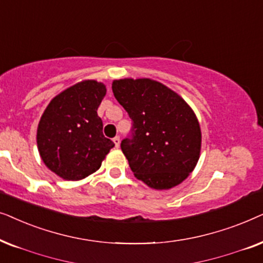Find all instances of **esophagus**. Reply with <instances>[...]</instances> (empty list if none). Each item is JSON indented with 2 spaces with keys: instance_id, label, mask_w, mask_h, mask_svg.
I'll return each instance as SVG.
<instances>
[{
  "instance_id": "obj_1",
  "label": "esophagus",
  "mask_w": 263,
  "mask_h": 263,
  "mask_svg": "<svg viewBox=\"0 0 263 263\" xmlns=\"http://www.w3.org/2000/svg\"><path fill=\"white\" fill-rule=\"evenodd\" d=\"M113 142H114V144H115V146H117V148L120 146V137H119V136H117V137L113 138Z\"/></svg>"
}]
</instances>
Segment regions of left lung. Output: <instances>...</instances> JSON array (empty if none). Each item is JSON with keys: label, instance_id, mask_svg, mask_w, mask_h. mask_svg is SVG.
<instances>
[{"label": "left lung", "instance_id": "left-lung-1", "mask_svg": "<svg viewBox=\"0 0 263 263\" xmlns=\"http://www.w3.org/2000/svg\"><path fill=\"white\" fill-rule=\"evenodd\" d=\"M113 93L132 119L121 150L137 179L168 190L194 171L201 152V127L191 107L156 80H114Z\"/></svg>", "mask_w": 263, "mask_h": 263}]
</instances>
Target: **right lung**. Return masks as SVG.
Returning a JSON list of instances; mask_svg holds the SVG:
<instances>
[{
	"label": "right lung",
	"instance_id": "add662e5",
	"mask_svg": "<svg viewBox=\"0 0 263 263\" xmlns=\"http://www.w3.org/2000/svg\"><path fill=\"white\" fill-rule=\"evenodd\" d=\"M103 83L83 80L50 101L37 128L40 155L51 172L65 180L95 173L114 146L103 136L97 108L106 96Z\"/></svg>",
	"mask_w": 263,
	"mask_h": 263
}]
</instances>
